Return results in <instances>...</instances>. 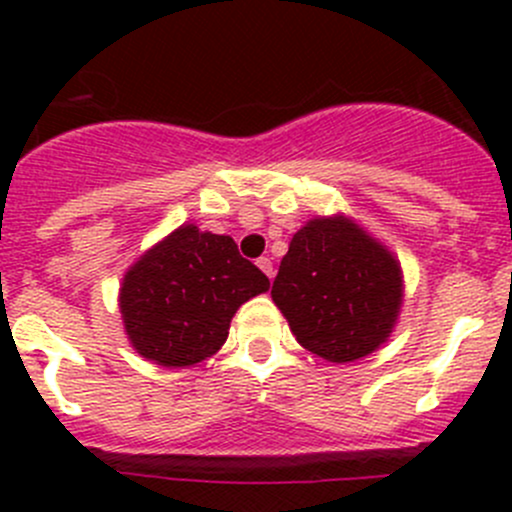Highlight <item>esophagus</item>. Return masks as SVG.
<instances>
[{
    "mask_svg": "<svg viewBox=\"0 0 512 512\" xmlns=\"http://www.w3.org/2000/svg\"><path fill=\"white\" fill-rule=\"evenodd\" d=\"M257 267H260V270L265 272V275L270 277V280H272V277H275V270H272V260H270V257H260V260H257Z\"/></svg>",
    "mask_w": 512,
    "mask_h": 512,
    "instance_id": "obj_1",
    "label": "esophagus"
}]
</instances>
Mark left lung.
<instances>
[{
    "label": "left lung",
    "mask_w": 512,
    "mask_h": 512,
    "mask_svg": "<svg viewBox=\"0 0 512 512\" xmlns=\"http://www.w3.org/2000/svg\"><path fill=\"white\" fill-rule=\"evenodd\" d=\"M272 302L307 352L349 364L376 352L394 332L404 272L394 252L356 220L317 215L294 232Z\"/></svg>",
    "instance_id": "1"
}]
</instances>
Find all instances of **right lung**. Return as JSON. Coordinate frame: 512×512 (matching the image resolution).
Here are the masks:
<instances>
[{"mask_svg": "<svg viewBox=\"0 0 512 512\" xmlns=\"http://www.w3.org/2000/svg\"><path fill=\"white\" fill-rule=\"evenodd\" d=\"M267 289L270 280L230 235L185 223L128 267L118 309L143 359L183 369L220 352L237 309Z\"/></svg>", "mask_w": 512, "mask_h": 512, "instance_id": "add662e5", "label": "right lung"}]
</instances>
